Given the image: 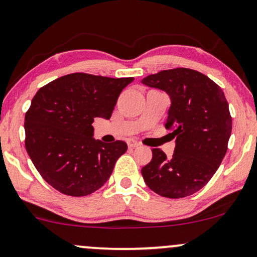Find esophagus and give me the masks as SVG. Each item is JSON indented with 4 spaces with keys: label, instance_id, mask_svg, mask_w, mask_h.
I'll return each instance as SVG.
<instances>
[{
    "label": "esophagus",
    "instance_id": "1",
    "mask_svg": "<svg viewBox=\"0 0 257 257\" xmlns=\"http://www.w3.org/2000/svg\"><path fill=\"white\" fill-rule=\"evenodd\" d=\"M127 145H128L130 149H133V148H137V146H139V143L135 141V139H128Z\"/></svg>",
    "mask_w": 257,
    "mask_h": 257
}]
</instances>
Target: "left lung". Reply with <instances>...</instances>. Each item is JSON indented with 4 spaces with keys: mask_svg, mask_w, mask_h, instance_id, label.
Segmentation results:
<instances>
[{
    "mask_svg": "<svg viewBox=\"0 0 257 257\" xmlns=\"http://www.w3.org/2000/svg\"><path fill=\"white\" fill-rule=\"evenodd\" d=\"M142 82L165 91L171 99L165 127L176 138L168 158L152 149V159L142 169L152 191L168 198H183L201 190L224 158L232 120L222 88L190 68H173L148 75Z\"/></svg>",
    "mask_w": 257,
    "mask_h": 257,
    "instance_id": "obj_1",
    "label": "left lung"
}]
</instances>
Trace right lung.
<instances>
[{
    "label": "right lung",
    "instance_id": "1",
    "mask_svg": "<svg viewBox=\"0 0 257 257\" xmlns=\"http://www.w3.org/2000/svg\"><path fill=\"white\" fill-rule=\"evenodd\" d=\"M135 78L72 73L36 92L26 112V150L49 185L63 195H91L107 182L127 144L93 138L94 118L109 119Z\"/></svg>",
    "mask_w": 257,
    "mask_h": 257
}]
</instances>
